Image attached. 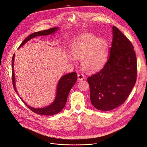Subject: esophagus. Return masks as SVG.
Instances as JSON below:
<instances>
[{
    "instance_id": "34e87169",
    "label": "esophagus",
    "mask_w": 147,
    "mask_h": 147,
    "mask_svg": "<svg viewBox=\"0 0 147 147\" xmlns=\"http://www.w3.org/2000/svg\"><path fill=\"white\" fill-rule=\"evenodd\" d=\"M84 75L83 74H78V80L79 81H82L84 79Z\"/></svg>"
}]
</instances>
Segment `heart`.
Instances as JSON below:
<instances>
[{
	"label": "heart",
	"mask_w": 147,
	"mask_h": 147,
	"mask_svg": "<svg viewBox=\"0 0 147 147\" xmlns=\"http://www.w3.org/2000/svg\"><path fill=\"white\" fill-rule=\"evenodd\" d=\"M72 56L81 59V64L88 71H95L103 66L108 57V45L102 38L85 34L74 41L71 45Z\"/></svg>",
	"instance_id": "1"
}]
</instances>
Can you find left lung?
<instances>
[{"label": "left lung", "instance_id": "1", "mask_svg": "<svg viewBox=\"0 0 147 147\" xmlns=\"http://www.w3.org/2000/svg\"><path fill=\"white\" fill-rule=\"evenodd\" d=\"M113 34L107 62L100 71L88 78L91 102L100 111L122 105L136 81V56L132 43L115 26Z\"/></svg>", "mask_w": 147, "mask_h": 147}]
</instances>
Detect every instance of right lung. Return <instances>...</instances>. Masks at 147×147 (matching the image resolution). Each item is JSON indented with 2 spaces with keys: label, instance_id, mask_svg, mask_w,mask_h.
Returning <instances> with one entry per match:
<instances>
[{
  "label": "right lung",
  "instance_id": "right-lung-1",
  "mask_svg": "<svg viewBox=\"0 0 147 147\" xmlns=\"http://www.w3.org/2000/svg\"><path fill=\"white\" fill-rule=\"evenodd\" d=\"M58 30H59V27H55V28H52L48 30H41L37 32H34L32 34L29 35L22 42L21 45L19 46V48H21L22 46H23L28 41H30V39L35 37L52 34L55 33L56 32H57ZM15 56V55L14 54L12 59V78L13 86L15 89V91L17 93V94L19 96L15 85L16 80H15V73H14V67H13ZM77 75L76 72H72L62 76L61 78L59 79L57 84L56 95L55 100L50 105L45 107L34 108L33 107H30V106H28V105L26 104V103L22 99V98L20 96L19 97L28 108H29L31 111H32L33 112L36 114L42 115H55L58 114L60 111H61L62 109L64 108L67 101L69 93L71 88H72L74 85L76 84V82L77 81Z\"/></svg>",
  "mask_w": 147,
  "mask_h": 147
}]
</instances>
